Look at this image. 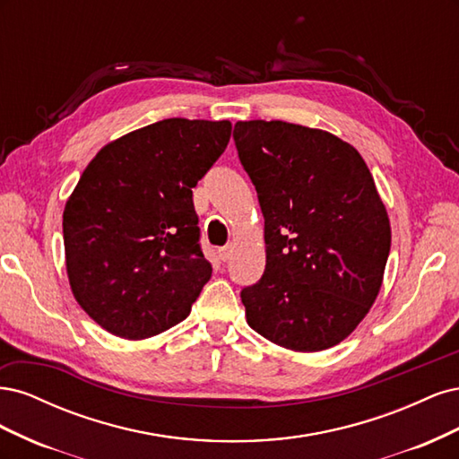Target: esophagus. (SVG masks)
<instances>
[{
    "mask_svg": "<svg viewBox=\"0 0 459 459\" xmlns=\"http://www.w3.org/2000/svg\"><path fill=\"white\" fill-rule=\"evenodd\" d=\"M231 253H233V247L231 245H226V247H221L220 251H218V256H220V260L221 262H228L230 258H231Z\"/></svg>",
    "mask_w": 459,
    "mask_h": 459,
    "instance_id": "34e87169",
    "label": "esophagus"
}]
</instances>
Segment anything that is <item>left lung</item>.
<instances>
[{
    "label": "left lung",
    "mask_w": 459,
    "mask_h": 459,
    "mask_svg": "<svg viewBox=\"0 0 459 459\" xmlns=\"http://www.w3.org/2000/svg\"><path fill=\"white\" fill-rule=\"evenodd\" d=\"M264 216L266 270L241 289L247 322L297 352L339 344L377 299L391 226L359 152L283 120L233 128Z\"/></svg>",
    "instance_id": "8db88e82"
}]
</instances>
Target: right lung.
Listing matches in <instances>:
<instances>
[{
	"mask_svg": "<svg viewBox=\"0 0 459 459\" xmlns=\"http://www.w3.org/2000/svg\"><path fill=\"white\" fill-rule=\"evenodd\" d=\"M230 135L228 120L166 118L105 145L80 176L63 212L68 281L113 335L170 329L211 280L193 187Z\"/></svg>",
	"mask_w": 459,
	"mask_h": 459,
	"instance_id": "add662e5",
	"label": "right lung"
}]
</instances>
